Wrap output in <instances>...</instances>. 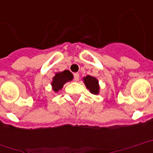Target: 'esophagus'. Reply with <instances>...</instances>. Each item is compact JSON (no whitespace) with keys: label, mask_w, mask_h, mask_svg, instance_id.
<instances>
[{"label":"esophagus","mask_w":153,"mask_h":153,"mask_svg":"<svg viewBox=\"0 0 153 153\" xmlns=\"http://www.w3.org/2000/svg\"><path fill=\"white\" fill-rule=\"evenodd\" d=\"M74 79L75 81H79V73L74 74Z\"/></svg>","instance_id":"1"}]
</instances>
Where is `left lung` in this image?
Masks as SVG:
<instances>
[{
	"label": "left lung",
	"instance_id": "left-lung-1",
	"mask_svg": "<svg viewBox=\"0 0 153 153\" xmlns=\"http://www.w3.org/2000/svg\"><path fill=\"white\" fill-rule=\"evenodd\" d=\"M83 83L86 85L87 88L89 89L90 93L93 94H98L99 93V84H98V80L95 77L87 75L83 78Z\"/></svg>",
	"mask_w": 153,
	"mask_h": 153
}]
</instances>
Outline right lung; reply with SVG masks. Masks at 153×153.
<instances>
[{"instance_id":"obj_1","label":"right lung","mask_w":153,"mask_h":153,"mask_svg":"<svg viewBox=\"0 0 153 153\" xmlns=\"http://www.w3.org/2000/svg\"><path fill=\"white\" fill-rule=\"evenodd\" d=\"M73 79V74L69 70H64L62 72L56 74L51 82V86L54 92H58L63 88L64 84Z\"/></svg>"}]
</instances>
